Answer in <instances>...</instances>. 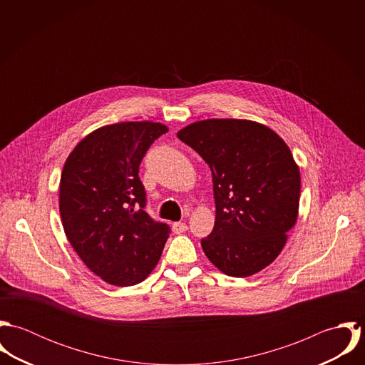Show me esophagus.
Returning a JSON list of instances; mask_svg holds the SVG:
<instances>
[{
  "mask_svg": "<svg viewBox=\"0 0 365 365\" xmlns=\"http://www.w3.org/2000/svg\"><path fill=\"white\" fill-rule=\"evenodd\" d=\"M187 230H188V226H187L185 223H182V222H174V223H173V232H174V233L180 235V233H184V232H187Z\"/></svg>",
  "mask_w": 365,
  "mask_h": 365,
  "instance_id": "1",
  "label": "esophagus"
}]
</instances>
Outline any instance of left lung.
I'll return each mask as SVG.
<instances>
[{
	"instance_id": "1",
	"label": "left lung",
	"mask_w": 365,
	"mask_h": 365,
	"mask_svg": "<svg viewBox=\"0 0 365 365\" xmlns=\"http://www.w3.org/2000/svg\"><path fill=\"white\" fill-rule=\"evenodd\" d=\"M177 136L212 171L216 217L204 253L226 275L259 272L278 257L298 217L301 174L289 148L246 119L200 120Z\"/></svg>"
}]
</instances>
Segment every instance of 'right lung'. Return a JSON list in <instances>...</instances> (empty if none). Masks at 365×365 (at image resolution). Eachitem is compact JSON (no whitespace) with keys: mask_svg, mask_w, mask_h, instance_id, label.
I'll list each match as a JSON object with an SVG mask.
<instances>
[{"mask_svg":"<svg viewBox=\"0 0 365 365\" xmlns=\"http://www.w3.org/2000/svg\"><path fill=\"white\" fill-rule=\"evenodd\" d=\"M168 128L120 122L87 135L68 155L60 178L64 233L83 262L105 282L130 287L156 267L170 227L145 210L139 165Z\"/></svg>","mask_w":365,"mask_h":365,"instance_id":"1","label":"right lung"}]
</instances>
